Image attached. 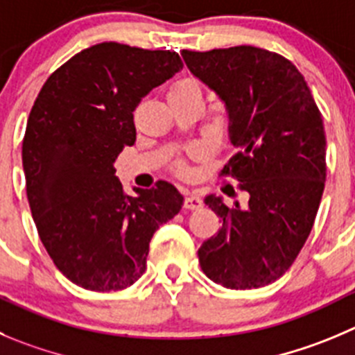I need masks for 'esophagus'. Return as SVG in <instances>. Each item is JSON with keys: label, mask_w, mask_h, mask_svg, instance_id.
<instances>
[{"label": "esophagus", "mask_w": 355, "mask_h": 355, "mask_svg": "<svg viewBox=\"0 0 355 355\" xmlns=\"http://www.w3.org/2000/svg\"><path fill=\"white\" fill-rule=\"evenodd\" d=\"M202 205H204V202H202V198L198 197L197 193H191L184 198V209H190V211H193V209H200Z\"/></svg>", "instance_id": "34e87169"}]
</instances>
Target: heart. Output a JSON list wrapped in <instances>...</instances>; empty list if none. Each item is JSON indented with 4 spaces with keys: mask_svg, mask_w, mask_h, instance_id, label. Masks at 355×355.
<instances>
[{
    "mask_svg": "<svg viewBox=\"0 0 355 355\" xmlns=\"http://www.w3.org/2000/svg\"><path fill=\"white\" fill-rule=\"evenodd\" d=\"M187 94H197V96H202V85L200 82L191 78H184L180 80V82H175L174 85L171 87V92L168 96H187ZM181 171H184V167L181 165Z\"/></svg>",
    "mask_w": 355,
    "mask_h": 355,
    "instance_id": "heart-1",
    "label": "heart"
}]
</instances>
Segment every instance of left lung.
<instances>
[{
    "label": "left lung",
    "mask_w": 355,
    "mask_h": 355,
    "mask_svg": "<svg viewBox=\"0 0 355 355\" xmlns=\"http://www.w3.org/2000/svg\"><path fill=\"white\" fill-rule=\"evenodd\" d=\"M181 55L225 103L237 153L221 175L249 197L244 209L205 197L223 226L200 245L198 263L228 289L263 288L288 272L315 221L326 183L322 116L302 73L279 53L241 45Z\"/></svg>",
    "instance_id": "obj_1"
}]
</instances>
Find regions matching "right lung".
I'll use <instances>...</instances> for the list:
<instances>
[{
	"label": "right lung",
	"instance_id": "1",
	"mask_svg": "<svg viewBox=\"0 0 355 355\" xmlns=\"http://www.w3.org/2000/svg\"><path fill=\"white\" fill-rule=\"evenodd\" d=\"M180 69L171 50L106 42L71 57L36 97L22 141L29 207L50 258L80 288L132 286L153 234L183 207L167 181L129 197L113 165L136 143L132 111Z\"/></svg>",
	"mask_w": 355,
	"mask_h": 355
}]
</instances>
